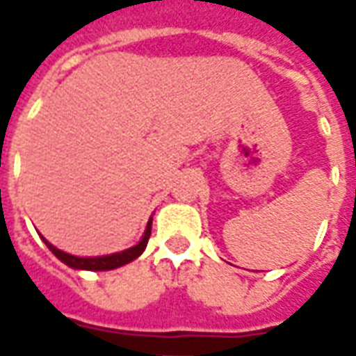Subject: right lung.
<instances>
[{"mask_svg":"<svg viewBox=\"0 0 356 356\" xmlns=\"http://www.w3.org/2000/svg\"><path fill=\"white\" fill-rule=\"evenodd\" d=\"M150 231H152V217L148 219L147 229H145V234H143V238L135 244V246L127 248L124 252H116V254H108V255H97V257H78V255L72 254H66L63 250H58L53 244H49L47 240H42L45 242V246L49 248L53 254L57 255L60 261L68 265V267L76 268V270H112V268L122 267V265H127V263H131L133 259H137L143 252H145V248L148 244V238H150Z\"/></svg>","mask_w":356,"mask_h":356,"instance_id":"obj_1","label":"right lung"}]
</instances>
